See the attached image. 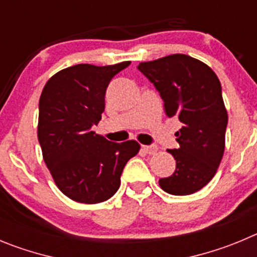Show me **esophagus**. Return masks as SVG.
<instances>
[{"label": "esophagus", "instance_id": "esophagus-1", "mask_svg": "<svg viewBox=\"0 0 257 257\" xmlns=\"http://www.w3.org/2000/svg\"><path fill=\"white\" fill-rule=\"evenodd\" d=\"M142 149L146 154H149V155H155L157 152V150H159L156 145H143Z\"/></svg>", "mask_w": 257, "mask_h": 257}]
</instances>
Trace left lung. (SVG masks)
I'll return each mask as SVG.
<instances>
[{"label": "left lung", "instance_id": "left-lung-1", "mask_svg": "<svg viewBox=\"0 0 257 257\" xmlns=\"http://www.w3.org/2000/svg\"><path fill=\"white\" fill-rule=\"evenodd\" d=\"M138 70L154 83L166 115L183 123L175 133L179 147L168 150L175 172L159 184L170 195H192L212 179L223 159L228 114L220 82L206 64L182 54L141 62Z\"/></svg>", "mask_w": 257, "mask_h": 257}]
</instances>
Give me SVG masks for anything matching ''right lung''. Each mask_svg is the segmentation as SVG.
Masks as SVG:
<instances>
[{
  "instance_id": "1",
  "label": "right lung",
  "mask_w": 257,
  "mask_h": 257,
  "mask_svg": "<svg viewBox=\"0 0 257 257\" xmlns=\"http://www.w3.org/2000/svg\"><path fill=\"white\" fill-rule=\"evenodd\" d=\"M129 64L62 69L41 94L38 141L43 160L60 191L77 202L98 203L112 197L124 166L140 151L136 141L110 142L92 131L105 110L108 83Z\"/></svg>"
}]
</instances>
